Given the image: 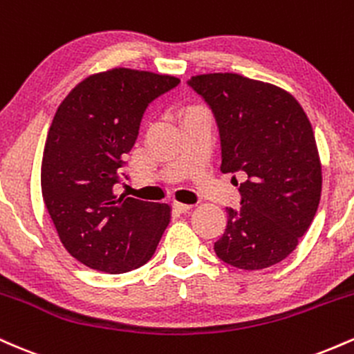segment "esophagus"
Listing matches in <instances>:
<instances>
[{
  "label": "esophagus",
  "instance_id": "obj_1",
  "mask_svg": "<svg viewBox=\"0 0 354 354\" xmlns=\"http://www.w3.org/2000/svg\"><path fill=\"white\" fill-rule=\"evenodd\" d=\"M173 208L176 211H180V213H186V211H189L193 206L191 205H186V203H180V201H174L173 203Z\"/></svg>",
  "mask_w": 354,
  "mask_h": 354
}]
</instances>
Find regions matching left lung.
<instances>
[{
	"label": "left lung",
	"mask_w": 354,
	"mask_h": 354,
	"mask_svg": "<svg viewBox=\"0 0 354 354\" xmlns=\"http://www.w3.org/2000/svg\"><path fill=\"white\" fill-rule=\"evenodd\" d=\"M188 86L216 120L221 171L246 176L241 208H226L214 253L248 271L283 261L310 228L321 198L319 154L306 113L284 89L236 73L191 76Z\"/></svg>",
	"instance_id": "8db88e82"
}]
</instances>
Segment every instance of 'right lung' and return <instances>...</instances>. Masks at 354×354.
Instances as JSON below:
<instances>
[{
  "label": "right lung",
  "instance_id": "1",
  "mask_svg": "<svg viewBox=\"0 0 354 354\" xmlns=\"http://www.w3.org/2000/svg\"><path fill=\"white\" fill-rule=\"evenodd\" d=\"M180 84L115 68L88 76L58 106L41 161V193L66 251L91 270L126 273L151 259L171 208L116 196L146 108Z\"/></svg>",
  "mask_w": 354,
  "mask_h": 354
}]
</instances>
